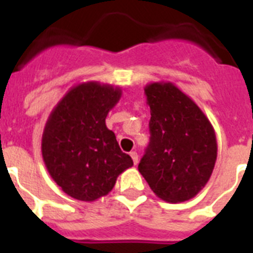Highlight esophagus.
I'll return each instance as SVG.
<instances>
[{
  "label": "esophagus",
  "mask_w": 253,
  "mask_h": 253,
  "mask_svg": "<svg viewBox=\"0 0 253 253\" xmlns=\"http://www.w3.org/2000/svg\"><path fill=\"white\" fill-rule=\"evenodd\" d=\"M130 157H131V160H133L134 165H137V163H138V153H137V152H130Z\"/></svg>",
  "instance_id": "1"
}]
</instances>
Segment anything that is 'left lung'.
<instances>
[{
	"instance_id": "left-lung-1",
	"label": "left lung",
	"mask_w": 253,
	"mask_h": 253,
	"mask_svg": "<svg viewBox=\"0 0 253 253\" xmlns=\"http://www.w3.org/2000/svg\"><path fill=\"white\" fill-rule=\"evenodd\" d=\"M144 92L151 138L138 169L160 199L186 202L207 185L214 169V129L200 107L171 82L149 84Z\"/></svg>"
}]
</instances>
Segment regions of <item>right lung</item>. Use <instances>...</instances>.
<instances>
[{
    "label": "right lung",
    "instance_id": "right-lung-1",
    "mask_svg": "<svg viewBox=\"0 0 253 253\" xmlns=\"http://www.w3.org/2000/svg\"><path fill=\"white\" fill-rule=\"evenodd\" d=\"M122 90L86 82L66 93L44 128L42 153L51 178L67 195L95 202L113 190L118 176L133 160L105 124Z\"/></svg>",
    "mask_w": 253,
    "mask_h": 253
}]
</instances>
